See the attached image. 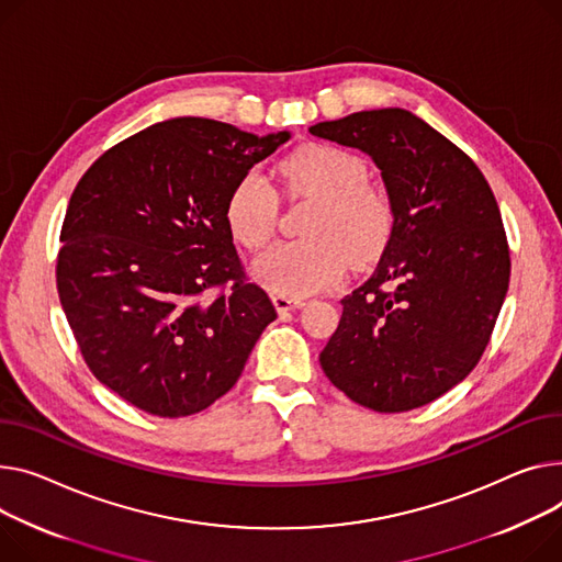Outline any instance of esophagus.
Segmentation results:
<instances>
[{
  "label": "esophagus",
  "instance_id": "obj_1",
  "mask_svg": "<svg viewBox=\"0 0 562 562\" xmlns=\"http://www.w3.org/2000/svg\"><path fill=\"white\" fill-rule=\"evenodd\" d=\"M273 305L280 314H286V312H293V310H301L305 305L303 297H293V295H282V293H276L273 295Z\"/></svg>",
  "mask_w": 562,
  "mask_h": 562
}]
</instances>
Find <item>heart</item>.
Returning <instances> with one entry per match:
<instances>
[{
	"instance_id": "obj_1",
	"label": "heart",
	"mask_w": 562,
	"mask_h": 562,
	"mask_svg": "<svg viewBox=\"0 0 562 562\" xmlns=\"http://www.w3.org/2000/svg\"><path fill=\"white\" fill-rule=\"evenodd\" d=\"M291 190L318 196L307 239L278 244L255 261V278L282 295H310L331 286L355 265L372 259L389 241L393 210L370 187L366 162L331 144H310L282 162ZM278 194L271 182L248 171L228 196L226 218L233 237L250 250L265 246L278 223Z\"/></svg>"
}]
</instances>
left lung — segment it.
Returning <instances> with one entry per match:
<instances>
[{"label": "left lung", "mask_w": 562, "mask_h": 562, "mask_svg": "<svg viewBox=\"0 0 562 562\" xmlns=\"http://www.w3.org/2000/svg\"><path fill=\"white\" fill-rule=\"evenodd\" d=\"M310 133L370 156L393 210L380 265L341 301L321 368L380 414L429 404L470 375L504 305L510 255L495 194L457 144L402 108Z\"/></svg>", "instance_id": "obj_1"}]
</instances>
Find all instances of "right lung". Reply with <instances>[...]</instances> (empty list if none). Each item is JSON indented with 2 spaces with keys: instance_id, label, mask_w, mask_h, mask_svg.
I'll use <instances>...</instances> for the list:
<instances>
[{
  "instance_id": "1",
  "label": "right lung",
  "mask_w": 562,
  "mask_h": 562,
  "mask_svg": "<svg viewBox=\"0 0 562 562\" xmlns=\"http://www.w3.org/2000/svg\"><path fill=\"white\" fill-rule=\"evenodd\" d=\"M289 137L176 117L108 148L74 190L60 305L92 375L146 414L192 416L226 395L278 318L246 280L226 205Z\"/></svg>"
}]
</instances>
